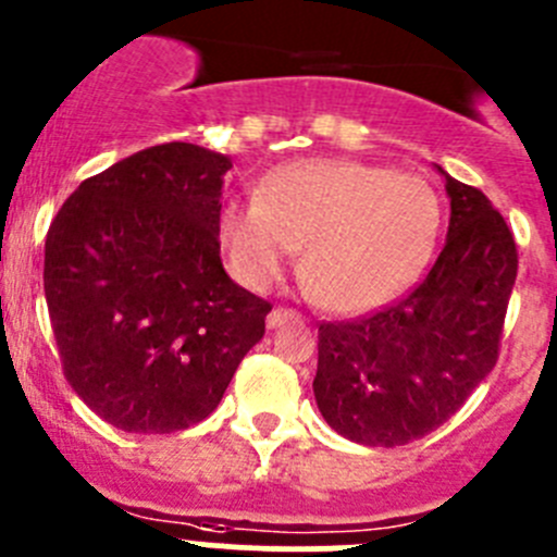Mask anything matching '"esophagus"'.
Instances as JSON below:
<instances>
[{
	"instance_id": "34e87169",
	"label": "esophagus",
	"mask_w": 557,
	"mask_h": 557,
	"mask_svg": "<svg viewBox=\"0 0 557 557\" xmlns=\"http://www.w3.org/2000/svg\"><path fill=\"white\" fill-rule=\"evenodd\" d=\"M289 320H298V312L284 309V306H275L273 312L268 314V329H282V325L289 323Z\"/></svg>"
}]
</instances>
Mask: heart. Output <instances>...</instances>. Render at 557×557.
Instances as JSON below:
<instances>
[{
  "instance_id": "heart-1",
  "label": "heart",
  "mask_w": 557,
  "mask_h": 557,
  "mask_svg": "<svg viewBox=\"0 0 557 557\" xmlns=\"http://www.w3.org/2000/svg\"><path fill=\"white\" fill-rule=\"evenodd\" d=\"M438 198L425 178L359 160H295L226 201L218 234L248 289L275 287L304 248V282L320 306L361 314L389 304L425 268L438 234Z\"/></svg>"
}]
</instances>
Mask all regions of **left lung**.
<instances>
[{
	"label": "left lung",
	"mask_w": 557,
	"mask_h": 557,
	"mask_svg": "<svg viewBox=\"0 0 557 557\" xmlns=\"http://www.w3.org/2000/svg\"><path fill=\"white\" fill-rule=\"evenodd\" d=\"M445 176L450 226L406 298L348 323H320L314 400L339 436L397 447L445 425L497 364L517 282V243L478 187Z\"/></svg>",
	"instance_id": "left-lung-1"
}]
</instances>
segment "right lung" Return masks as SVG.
Instances as JSON below:
<instances>
[{"instance_id": "add662e5", "label": "right lung", "mask_w": 557, "mask_h": 557, "mask_svg": "<svg viewBox=\"0 0 557 557\" xmlns=\"http://www.w3.org/2000/svg\"><path fill=\"white\" fill-rule=\"evenodd\" d=\"M232 160L162 143L85 178L46 234L44 293L69 384L110 425L207 420L273 306L228 278L218 215Z\"/></svg>"}]
</instances>
